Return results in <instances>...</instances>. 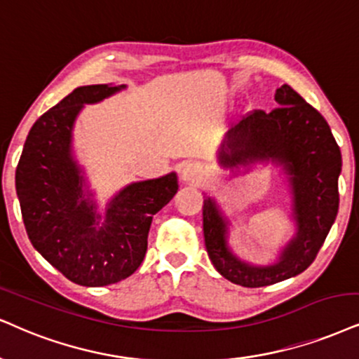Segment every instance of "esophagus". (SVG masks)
Here are the masks:
<instances>
[{
	"instance_id": "34e87169",
	"label": "esophagus",
	"mask_w": 359,
	"mask_h": 359,
	"mask_svg": "<svg viewBox=\"0 0 359 359\" xmlns=\"http://www.w3.org/2000/svg\"><path fill=\"white\" fill-rule=\"evenodd\" d=\"M180 180L183 183L189 184H200L203 180H205V171H203V166L198 165V163H187L180 171Z\"/></svg>"
}]
</instances>
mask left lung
<instances>
[{"label":"left lung","mask_w":359,"mask_h":359,"mask_svg":"<svg viewBox=\"0 0 359 359\" xmlns=\"http://www.w3.org/2000/svg\"><path fill=\"white\" fill-rule=\"evenodd\" d=\"M278 108L255 111L231 128L218 153V165L233 176L256 163H273L285 176L294 234L273 263L241 259L229 246L231 221L213 196L203 203V231L213 266L228 281L259 287L298 276L316 258L338 215L341 151L326 119L293 88H278ZM243 170H241V168Z\"/></svg>","instance_id":"left-lung-1"}]
</instances>
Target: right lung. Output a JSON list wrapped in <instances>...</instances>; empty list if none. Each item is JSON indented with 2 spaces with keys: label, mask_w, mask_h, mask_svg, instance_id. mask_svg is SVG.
Segmentation results:
<instances>
[{
  "label": "right lung",
  "mask_w": 359,
  "mask_h": 359,
  "mask_svg": "<svg viewBox=\"0 0 359 359\" xmlns=\"http://www.w3.org/2000/svg\"><path fill=\"white\" fill-rule=\"evenodd\" d=\"M126 85L79 86L34 123L16 168V194L31 245L69 281L106 286L131 276L148 250L153 216L178 191L175 171L126 184L100 213L73 130L86 104Z\"/></svg>",
  "instance_id": "add662e5"
}]
</instances>
